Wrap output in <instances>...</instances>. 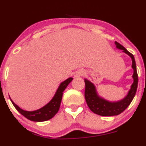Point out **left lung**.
I'll return each instance as SVG.
<instances>
[{
  "mask_svg": "<svg viewBox=\"0 0 146 146\" xmlns=\"http://www.w3.org/2000/svg\"><path fill=\"white\" fill-rule=\"evenodd\" d=\"M116 48L122 50L124 53L127 54L132 60V68L133 69V83L131 86V88L127 94L122 99L117 101H110L99 95L96 91L95 86L90 81L84 79L85 82V99L87 105L93 113L102 116H112L117 115L123 112L131 104L133 98L136 94L138 84V75L137 72L136 63L134 56L130 53L124 46L115 41Z\"/></svg>",
  "mask_w": 146,
  "mask_h": 146,
  "instance_id": "obj_1",
  "label": "left lung"
}]
</instances>
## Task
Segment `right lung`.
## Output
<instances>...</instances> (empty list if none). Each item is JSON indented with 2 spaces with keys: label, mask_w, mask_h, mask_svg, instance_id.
<instances>
[{
  "label": "right lung",
  "mask_w": 146,
  "mask_h": 146,
  "mask_svg": "<svg viewBox=\"0 0 146 146\" xmlns=\"http://www.w3.org/2000/svg\"><path fill=\"white\" fill-rule=\"evenodd\" d=\"M73 78H69L64 80V82H61L51 101L41 108L35 110V111H30L22 110L12 101L9 96L10 100L17 111L29 120L34 121V122H43V121L48 120L52 118L58 111L61 101H62L63 92L70 82L73 80Z\"/></svg>",
  "instance_id": "obj_1"
}]
</instances>
